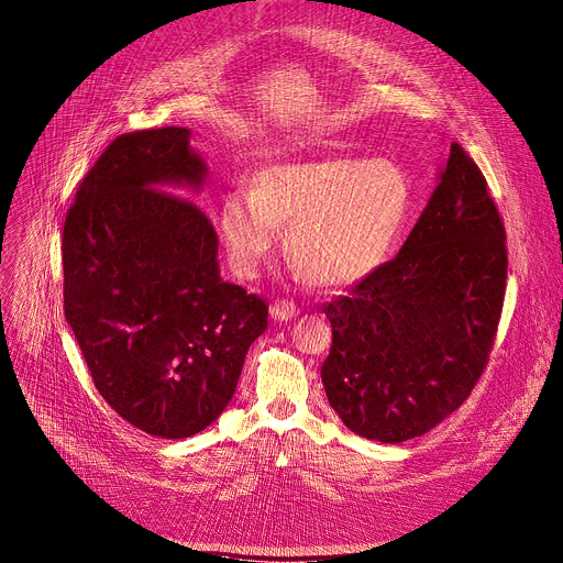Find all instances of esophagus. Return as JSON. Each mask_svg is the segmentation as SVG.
<instances>
[{
  "instance_id": "34e87169",
  "label": "esophagus",
  "mask_w": 563,
  "mask_h": 563,
  "mask_svg": "<svg viewBox=\"0 0 563 563\" xmlns=\"http://www.w3.org/2000/svg\"><path fill=\"white\" fill-rule=\"evenodd\" d=\"M298 314V308L294 301H287V298H278V301L272 306V319L274 321H287Z\"/></svg>"
}]
</instances>
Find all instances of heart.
<instances>
[{"mask_svg": "<svg viewBox=\"0 0 563 563\" xmlns=\"http://www.w3.org/2000/svg\"><path fill=\"white\" fill-rule=\"evenodd\" d=\"M411 208V185L389 158H321L260 169L251 192L235 187L219 206V233L235 272L253 276L285 233L294 272L340 287L380 265Z\"/></svg>", "mask_w": 563, "mask_h": 563, "instance_id": "1", "label": "heart"}]
</instances>
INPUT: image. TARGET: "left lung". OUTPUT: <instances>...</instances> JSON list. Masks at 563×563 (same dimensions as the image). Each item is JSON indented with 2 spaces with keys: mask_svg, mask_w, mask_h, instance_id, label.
Masks as SVG:
<instances>
[{
  "mask_svg": "<svg viewBox=\"0 0 563 563\" xmlns=\"http://www.w3.org/2000/svg\"><path fill=\"white\" fill-rule=\"evenodd\" d=\"M505 280L500 212L453 142L398 255L323 306L332 346L321 380L344 426L400 443L451 417L489 362Z\"/></svg>",
  "mask_w": 563,
  "mask_h": 563,
  "instance_id": "left-lung-1",
  "label": "left lung"
}]
</instances>
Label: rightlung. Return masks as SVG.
Returning a JSON list of instances; mask_svg holds the SVG:
<instances>
[{
    "instance_id": "add662e5",
    "label": "right lung",
    "mask_w": 563,
    "mask_h": 563,
    "mask_svg": "<svg viewBox=\"0 0 563 563\" xmlns=\"http://www.w3.org/2000/svg\"><path fill=\"white\" fill-rule=\"evenodd\" d=\"M208 174L190 131L124 133L81 180L63 227L65 319L97 391L137 430L185 439L231 402L269 306L223 283L206 212L169 189Z\"/></svg>"
}]
</instances>
